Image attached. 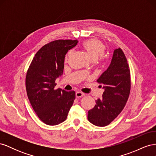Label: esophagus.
Listing matches in <instances>:
<instances>
[{"label":"esophagus","mask_w":156,"mask_h":156,"mask_svg":"<svg viewBox=\"0 0 156 156\" xmlns=\"http://www.w3.org/2000/svg\"><path fill=\"white\" fill-rule=\"evenodd\" d=\"M84 95H85V94L81 92H77L76 93H75V96H76L77 98H81V97L84 96Z\"/></svg>","instance_id":"esophagus-1"}]
</instances>
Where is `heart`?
Instances as JSON below:
<instances>
[{
	"mask_svg": "<svg viewBox=\"0 0 156 156\" xmlns=\"http://www.w3.org/2000/svg\"><path fill=\"white\" fill-rule=\"evenodd\" d=\"M83 48L87 50L89 55L90 56L92 60H96L100 56H101V60L103 59V55L105 52V45L103 44L100 40L96 39H91L84 41L83 43ZM71 52L69 51L66 57V60H68L71 54Z\"/></svg>",
	"mask_w": 156,
	"mask_h": 156,
	"instance_id": "b5f03b06",
	"label": "heart"
}]
</instances>
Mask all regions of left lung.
Wrapping results in <instances>:
<instances>
[{
	"label": "left lung",
	"mask_w": 156,
	"mask_h": 156,
	"mask_svg": "<svg viewBox=\"0 0 156 156\" xmlns=\"http://www.w3.org/2000/svg\"><path fill=\"white\" fill-rule=\"evenodd\" d=\"M103 84L102 99L88 112V120L96 126L109 124L123 110L131 90L130 70L123 51H114L109 66L97 80Z\"/></svg>",
	"instance_id": "obj_1"
}]
</instances>
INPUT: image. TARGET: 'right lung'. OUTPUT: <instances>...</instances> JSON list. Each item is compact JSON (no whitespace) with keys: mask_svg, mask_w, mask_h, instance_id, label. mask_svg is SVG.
Instances as JSON below:
<instances>
[{"mask_svg":"<svg viewBox=\"0 0 156 156\" xmlns=\"http://www.w3.org/2000/svg\"><path fill=\"white\" fill-rule=\"evenodd\" d=\"M77 40H58L44 45L36 53L27 70L28 98L39 119L55 126L66 120L75 98L74 91L55 89V80L63 73L65 55Z\"/></svg>","mask_w":156,"mask_h":156,"instance_id":"right-lung-1","label":"right lung"}]
</instances>
